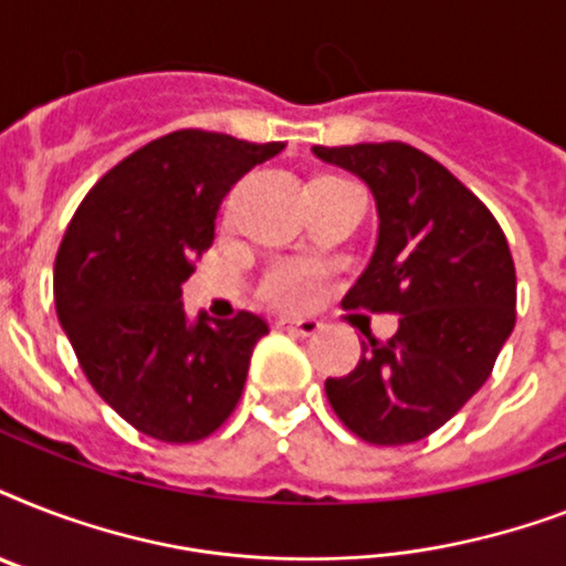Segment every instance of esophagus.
I'll return each mask as SVG.
<instances>
[{"label": "esophagus", "instance_id": "esophagus-1", "mask_svg": "<svg viewBox=\"0 0 566 566\" xmlns=\"http://www.w3.org/2000/svg\"><path fill=\"white\" fill-rule=\"evenodd\" d=\"M275 328H282V332H291V335H317L319 332V319L314 317H279L275 319Z\"/></svg>", "mask_w": 566, "mask_h": 566}]
</instances>
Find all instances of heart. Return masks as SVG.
I'll return each instance as SVG.
<instances>
[{
	"mask_svg": "<svg viewBox=\"0 0 566 566\" xmlns=\"http://www.w3.org/2000/svg\"><path fill=\"white\" fill-rule=\"evenodd\" d=\"M326 266L317 261H302V258H282L273 261L261 273L258 293L261 300L270 302L273 308L302 311L311 308L326 287Z\"/></svg>",
	"mask_w": 566,
	"mask_h": 566,
	"instance_id": "b5f03b06",
	"label": "heart"
}]
</instances>
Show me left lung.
I'll return each instance as SVG.
<instances>
[{
	"mask_svg": "<svg viewBox=\"0 0 566 566\" xmlns=\"http://www.w3.org/2000/svg\"><path fill=\"white\" fill-rule=\"evenodd\" d=\"M314 155L376 196V252L344 305L399 314L390 340L367 335L358 367L326 378L328 405L376 447L429 438L488 381L517 319L505 231L473 190L408 144L314 146Z\"/></svg>",
	"mask_w": 566,
	"mask_h": 566,
	"instance_id": "obj_1",
	"label": "left lung"
}]
</instances>
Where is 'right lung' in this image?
<instances>
[{"label": "right lung", "mask_w": 566, "mask_h": 566, "mask_svg": "<svg viewBox=\"0 0 566 566\" xmlns=\"http://www.w3.org/2000/svg\"><path fill=\"white\" fill-rule=\"evenodd\" d=\"M284 144L181 128L111 167L66 226L55 311L93 390L137 431L193 443L238 408L270 332L252 311L188 323L181 284L211 249L231 185Z\"/></svg>", "instance_id": "1"}]
</instances>
